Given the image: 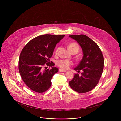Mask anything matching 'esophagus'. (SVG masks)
<instances>
[{"instance_id":"34e87169","label":"esophagus","mask_w":121,"mask_h":121,"mask_svg":"<svg viewBox=\"0 0 121 121\" xmlns=\"http://www.w3.org/2000/svg\"><path fill=\"white\" fill-rule=\"evenodd\" d=\"M59 71L60 72H66L67 71H66V70H63V69H59Z\"/></svg>"}]
</instances>
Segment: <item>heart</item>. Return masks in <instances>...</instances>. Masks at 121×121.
<instances>
[{"label": "heart", "instance_id": "b5f03b06", "mask_svg": "<svg viewBox=\"0 0 121 121\" xmlns=\"http://www.w3.org/2000/svg\"><path fill=\"white\" fill-rule=\"evenodd\" d=\"M76 48L77 49H78V50L79 49L78 44L75 43H71L69 45L68 48ZM56 53H57V49L56 50ZM72 64V62L68 60H60L59 61H58L57 62V65L59 67L62 69H68Z\"/></svg>", "mask_w": 121, "mask_h": 121}]
</instances>
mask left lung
Instances as JSON below:
<instances>
[{"label": "left lung", "mask_w": 121, "mask_h": 121, "mask_svg": "<svg viewBox=\"0 0 121 121\" xmlns=\"http://www.w3.org/2000/svg\"><path fill=\"white\" fill-rule=\"evenodd\" d=\"M81 46L83 56L79 64L74 69L81 75L75 74L69 81L70 87L78 93H86L93 89L98 84L101 76L104 59L97 44L84 34L69 35Z\"/></svg>", "instance_id": "left-lung-1"}]
</instances>
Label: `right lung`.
Segmentation results:
<instances>
[{
    "label": "right lung",
    "instance_id": "1",
    "mask_svg": "<svg viewBox=\"0 0 121 121\" xmlns=\"http://www.w3.org/2000/svg\"><path fill=\"white\" fill-rule=\"evenodd\" d=\"M65 35L44 34L33 38L22 49L19 60L20 75L31 90L43 93L49 89L51 79L58 71L55 64L50 62L54 49ZM45 66H52L51 70Z\"/></svg>",
    "mask_w": 121,
    "mask_h": 121
}]
</instances>
